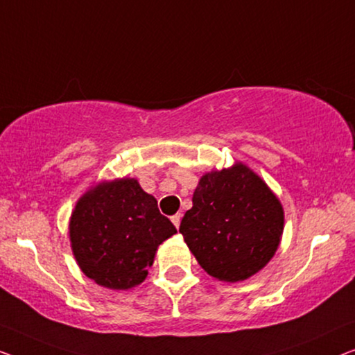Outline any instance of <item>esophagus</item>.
<instances>
[{
    "label": "esophagus",
    "mask_w": 355,
    "mask_h": 355,
    "mask_svg": "<svg viewBox=\"0 0 355 355\" xmlns=\"http://www.w3.org/2000/svg\"><path fill=\"white\" fill-rule=\"evenodd\" d=\"M171 220H172L173 225H175V228H178L180 222H182V214H175V216H172Z\"/></svg>",
    "instance_id": "34e87169"
}]
</instances>
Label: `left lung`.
<instances>
[{"instance_id":"left-lung-1","label":"left lung","mask_w":355,"mask_h":355,"mask_svg":"<svg viewBox=\"0 0 355 355\" xmlns=\"http://www.w3.org/2000/svg\"><path fill=\"white\" fill-rule=\"evenodd\" d=\"M283 207L243 164L199 180L180 233L209 275L243 282L267 266L283 233Z\"/></svg>"}]
</instances>
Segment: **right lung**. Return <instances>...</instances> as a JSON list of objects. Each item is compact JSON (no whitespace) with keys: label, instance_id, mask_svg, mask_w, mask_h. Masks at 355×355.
Here are the masks:
<instances>
[{"label":"right lung","instance_id":"right-lung-1","mask_svg":"<svg viewBox=\"0 0 355 355\" xmlns=\"http://www.w3.org/2000/svg\"><path fill=\"white\" fill-rule=\"evenodd\" d=\"M177 233L135 178L99 183L80 198L69 234L82 272L109 289L137 286L148 275L157 246Z\"/></svg>","mask_w":355,"mask_h":355}]
</instances>
